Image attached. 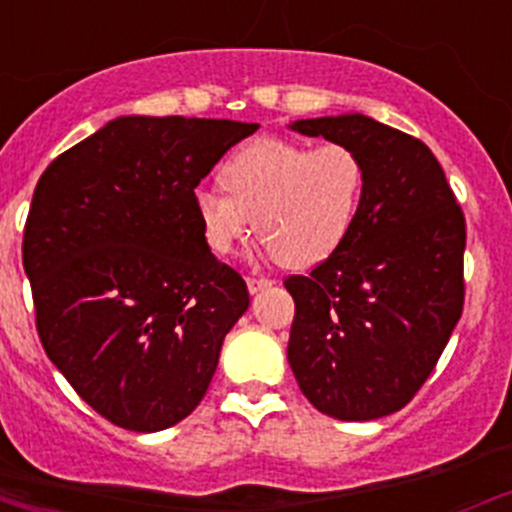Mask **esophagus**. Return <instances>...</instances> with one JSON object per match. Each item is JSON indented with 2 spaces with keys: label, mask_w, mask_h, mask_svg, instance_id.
Wrapping results in <instances>:
<instances>
[{
  "label": "esophagus",
  "mask_w": 512,
  "mask_h": 512,
  "mask_svg": "<svg viewBox=\"0 0 512 512\" xmlns=\"http://www.w3.org/2000/svg\"><path fill=\"white\" fill-rule=\"evenodd\" d=\"M270 285L272 280H265V277H247V289H250V294L262 292V289H267Z\"/></svg>",
  "instance_id": "esophagus-1"
}]
</instances>
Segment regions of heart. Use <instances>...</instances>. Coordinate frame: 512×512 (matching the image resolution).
I'll return each instance as SVG.
<instances>
[{"instance_id":"obj_1","label":"heart","mask_w":512,"mask_h":512,"mask_svg":"<svg viewBox=\"0 0 512 512\" xmlns=\"http://www.w3.org/2000/svg\"><path fill=\"white\" fill-rule=\"evenodd\" d=\"M223 190L200 188L193 205L205 242L230 255L255 218L267 250L289 267L327 260L347 237L359 210L364 165L344 143L309 146L257 138L223 168Z\"/></svg>"}]
</instances>
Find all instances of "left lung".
<instances>
[{"instance_id": "left-lung-1", "label": "left lung", "mask_w": 512, "mask_h": 512, "mask_svg": "<svg viewBox=\"0 0 512 512\" xmlns=\"http://www.w3.org/2000/svg\"><path fill=\"white\" fill-rule=\"evenodd\" d=\"M364 165L342 245L289 275L287 359L309 404L339 421L404 409L431 376L466 299V218L431 148L361 113L294 121Z\"/></svg>"}]
</instances>
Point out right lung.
<instances>
[{"label":"right lung","mask_w":512,"mask_h":512,"mask_svg":"<svg viewBox=\"0 0 512 512\" xmlns=\"http://www.w3.org/2000/svg\"><path fill=\"white\" fill-rule=\"evenodd\" d=\"M260 123L123 116L51 160L24 225L46 356L106 421L163 431L203 401L247 285L210 252L195 188Z\"/></svg>","instance_id":"right-lung-1"}]
</instances>
